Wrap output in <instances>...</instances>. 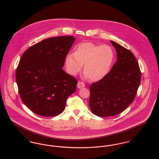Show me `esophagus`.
Segmentation results:
<instances>
[{
	"label": "esophagus",
	"mask_w": 159,
	"mask_h": 159,
	"mask_svg": "<svg viewBox=\"0 0 159 159\" xmlns=\"http://www.w3.org/2000/svg\"><path fill=\"white\" fill-rule=\"evenodd\" d=\"M85 84L83 83V82H78V84H77V88H79V89H80V88H84V87H85Z\"/></svg>",
	"instance_id": "1"
}]
</instances>
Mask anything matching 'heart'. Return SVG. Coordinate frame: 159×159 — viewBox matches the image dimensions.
I'll list each match as a JSON object with an SVG mask.
<instances>
[{
	"label": "heart",
	"mask_w": 159,
	"mask_h": 159,
	"mask_svg": "<svg viewBox=\"0 0 159 159\" xmlns=\"http://www.w3.org/2000/svg\"><path fill=\"white\" fill-rule=\"evenodd\" d=\"M115 59V53L108 45H98L91 42L79 44L74 53L68 54L65 59L68 73L75 75L84 65V77L92 81H98L110 73Z\"/></svg>",
	"instance_id": "heart-1"
}]
</instances>
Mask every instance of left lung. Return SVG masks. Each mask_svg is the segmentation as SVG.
<instances>
[{
	"instance_id": "8db88e82",
	"label": "left lung",
	"mask_w": 159,
	"mask_h": 159,
	"mask_svg": "<svg viewBox=\"0 0 159 159\" xmlns=\"http://www.w3.org/2000/svg\"><path fill=\"white\" fill-rule=\"evenodd\" d=\"M117 52V61L104 78L89 86V105L99 117L117 115L133 102L140 84L141 72L134 55L111 40Z\"/></svg>"
}]
</instances>
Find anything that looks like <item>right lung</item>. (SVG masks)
Segmentation results:
<instances>
[{"mask_svg": "<svg viewBox=\"0 0 159 159\" xmlns=\"http://www.w3.org/2000/svg\"><path fill=\"white\" fill-rule=\"evenodd\" d=\"M75 38L50 37L31 46L21 57L16 79L20 96L33 112L45 117L61 113L77 80L63 70Z\"/></svg>", "mask_w": 159, "mask_h": 159, "instance_id": "obj_1", "label": "right lung"}]
</instances>
